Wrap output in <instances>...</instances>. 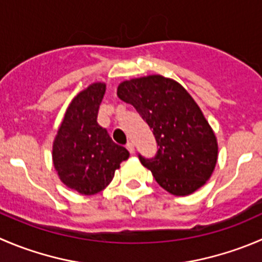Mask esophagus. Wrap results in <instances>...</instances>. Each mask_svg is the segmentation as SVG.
Wrapping results in <instances>:
<instances>
[{
    "mask_svg": "<svg viewBox=\"0 0 262 262\" xmlns=\"http://www.w3.org/2000/svg\"><path fill=\"white\" fill-rule=\"evenodd\" d=\"M126 148H128V151L130 152L132 155H133L134 152H136V148H134V144L132 143V142H128V144H126Z\"/></svg>",
    "mask_w": 262,
    "mask_h": 262,
    "instance_id": "1",
    "label": "esophagus"
}]
</instances>
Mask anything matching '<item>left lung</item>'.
<instances>
[{
    "label": "left lung",
    "instance_id": "1",
    "mask_svg": "<svg viewBox=\"0 0 262 262\" xmlns=\"http://www.w3.org/2000/svg\"><path fill=\"white\" fill-rule=\"evenodd\" d=\"M118 97L134 106L156 138V156L142 165L174 195H188L206 184L217 161V139L200 106L182 84L154 74L124 80Z\"/></svg>",
    "mask_w": 262,
    "mask_h": 262
}]
</instances>
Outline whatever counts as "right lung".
I'll use <instances>...</instances> for the list:
<instances>
[{"label":"right lung","instance_id":"1","mask_svg":"<svg viewBox=\"0 0 262 262\" xmlns=\"http://www.w3.org/2000/svg\"><path fill=\"white\" fill-rule=\"evenodd\" d=\"M105 83H92L70 102L52 144L53 167L61 182L80 194L105 189L129 157L97 123Z\"/></svg>","mask_w":262,"mask_h":262}]
</instances>
